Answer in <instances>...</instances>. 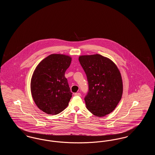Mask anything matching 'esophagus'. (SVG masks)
<instances>
[{
    "label": "esophagus",
    "instance_id": "34e87169",
    "mask_svg": "<svg viewBox=\"0 0 155 155\" xmlns=\"http://www.w3.org/2000/svg\"><path fill=\"white\" fill-rule=\"evenodd\" d=\"M74 96H81V94L80 93H75L74 94Z\"/></svg>",
    "mask_w": 155,
    "mask_h": 155
}]
</instances>
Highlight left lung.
<instances>
[{"mask_svg":"<svg viewBox=\"0 0 155 155\" xmlns=\"http://www.w3.org/2000/svg\"><path fill=\"white\" fill-rule=\"evenodd\" d=\"M88 82L84 100L87 109L97 117H103L117 106L123 94L120 71L110 59L101 54L79 57Z\"/></svg>","mask_w":155,"mask_h":155,"instance_id":"1","label":"left lung"}]
</instances>
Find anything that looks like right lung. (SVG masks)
<instances>
[{
	"label": "right lung",
	"instance_id": "right-lung-1",
	"mask_svg": "<svg viewBox=\"0 0 155 155\" xmlns=\"http://www.w3.org/2000/svg\"><path fill=\"white\" fill-rule=\"evenodd\" d=\"M71 61V57L52 54L37 66L31 81L32 98L38 107L48 114L64 110L72 97L64 76Z\"/></svg>",
	"mask_w": 155,
	"mask_h": 155
}]
</instances>
